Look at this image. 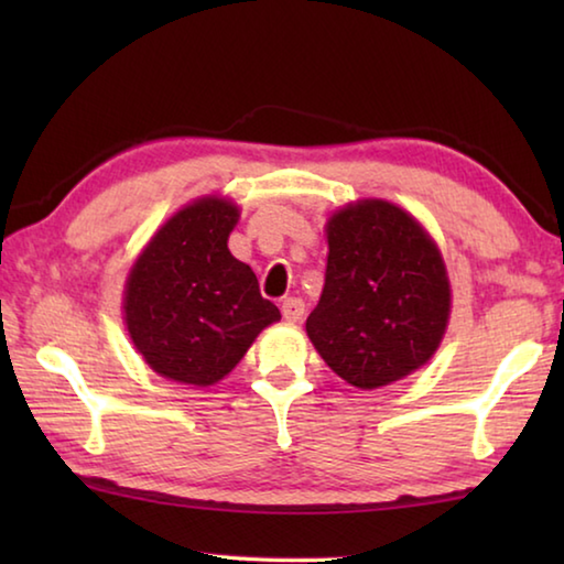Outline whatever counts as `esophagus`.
I'll use <instances>...</instances> for the list:
<instances>
[{
    "label": "esophagus",
    "instance_id": "1",
    "mask_svg": "<svg viewBox=\"0 0 564 564\" xmlns=\"http://www.w3.org/2000/svg\"><path fill=\"white\" fill-rule=\"evenodd\" d=\"M281 313L289 323H299L305 313V303L301 299H285L281 303Z\"/></svg>",
    "mask_w": 564,
    "mask_h": 564
}]
</instances>
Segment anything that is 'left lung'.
Listing matches in <instances>:
<instances>
[{
  "instance_id": "8db88e82",
  "label": "left lung",
  "mask_w": 564,
  "mask_h": 564,
  "mask_svg": "<svg viewBox=\"0 0 564 564\" xmlns=\"http://www.w3.org/2000/svg\"><path fill=\"white\" fill-rule=\"evenodd\" d=\"M451 285L431 236L388 202L346 206L328 221L326 283L305 330L346 383L370 390L431 360Z\"/></svg>"
}]
</instances>
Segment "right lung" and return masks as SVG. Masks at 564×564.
<instances>
[{
	"mask_svg": "<svg viewBox=\"0 0 564 564\" xmlns=\"http://www.w3.org/2000/svg\"><path fill=\"white\" fill-rule=\"evenodd\" d=\"M238 208L202 198L169 218L133 263L127 328L141 356L164 378L212 386L231 373L256 336L281 318L251 265L234 259L228 234Z\"/></svg>",
	"mask_w": 564,
	"mask_h": 564,
	"instance_id": "obj_1",
	"label": "right lung"
}]
</instances>
